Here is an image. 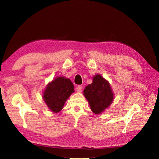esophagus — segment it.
<instances>
[{
  "instance_id": "obj_1",
  "label": "esophagus",
  "mask_w": 159,
  "mask_h": 159,
  "mask_svg": "<svg viewBox=\"0 0 159 159\" xmlns=\"http://www.w3.org/2000/svg\"><path fill=\"white\" fill-rule=\"evenodd\" d=\"M83 90V86L82 85H78L76 87V91L78 93H81Z\"/></svg>"
}]
</instances>
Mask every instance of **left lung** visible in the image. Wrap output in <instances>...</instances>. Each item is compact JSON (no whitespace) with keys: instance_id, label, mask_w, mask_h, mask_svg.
Here are the masks:
<instances>
[{"instance_id":"8db88e82","label":"left lung","mask_w":159,"mask_h":159,"mask_svg":"<svg viewBox=\"0 0 159 159\" xmlns=\"http://www.w3.org/2000/svg\"><path fill=\"white\" fill-rule=\"evenodd\" d=\"M83 95L95 114H101L111 105L114 98L111 85L100 74L93 76V83L86 86Z\"/></svg>"}]
</instances>
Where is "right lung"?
<instances>
[{"label": "right lung", "mask_w": 159, "mask_h": 159, "mask_svg": "<svg viewBox=\"0 0 159 159\" xmlns=\"http://www.w3.org/2000/svg\"><path fill=\"white\" fill-rule=\"evenodd\" d=\"M74 93V85L69 79L59 76L46 85L43 99L51 111L60 112L70 95Z\"/></svg>", "instance_id": "right-lung-1"}]
</instances>
